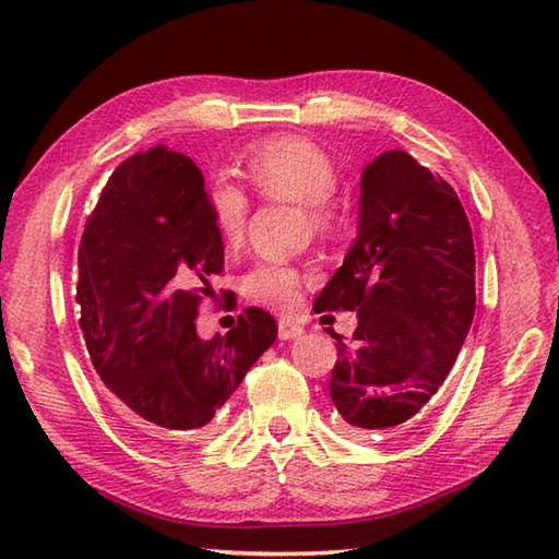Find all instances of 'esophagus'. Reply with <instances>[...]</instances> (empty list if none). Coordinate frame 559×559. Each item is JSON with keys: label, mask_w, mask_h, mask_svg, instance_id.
Masks as SVG:
<instances>
[{"label": "esophagus", "mask_w": 559, "mask_h": 559, "mask_svg": "<svg viewBox=\"0 0 559 559\" xmlns=\"http://www.w3.org/2000/svg\"><path fill=\"white\" fill-rule=\"evenodd\" d=\"M278 336H281L283 341L298 338V336H302V326L290 322V319H281V322H278Z\"/></svg>", "instance_id": "1"}]
</instances>
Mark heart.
Instances as JSON below:
<instances>
[{"label": "heart", "mask_w": 559, "mask_h": 559, "mask_svg": "<svg viewBox=\"0 0 559 559\" xmlns=\"http://www.w3.org/2000/svg\"><path fill=\"white\" fill-rule=\"evenodd\" d=\"M247 175L261 194L310 206V218L319 228L329 223L326 201L336 192L338 175L334 163L314 141L302 136H278L259 144L247 160ZM209 209L221 240L240 245L247 225L249 201L230 180L209 187ZM242 295L269 310L288 312L300 302V278L290 266L264 261L242 276Z\"/></svg>", "instance_id": "b5f03b06"}]
</instances>
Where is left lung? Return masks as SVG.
Returning <instances> with one entry per match:
<instances>
[{
  "mask_svg": "<svg viewBox=\"0 0 559 559\" xmlns=\"http://www.w3.org/2000/svg\"><path fill=\"white\" fill-rule=\"evenodd\" d=\"M336 310L358 312L353 341L334 334L329 391L341 425L396 432L442 386L476 314L466 211L406 151L379 153L362 170L358 235L314 300V312Z\"/></svg>",
  "mask_w": 559,
  "mask_h": 559,
  "instance_id": "8db88e82",
  "label": "left lung"
}]
</instances>
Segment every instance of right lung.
Masks as SVG:
<instances>
[{"mask_svg": "<svg viewBox=\"0 0 559 559\" xmlns=\"http://www.w3.org/2000/svg\"><path fill=\"white\" fill-rule=\"evenodd\" d=\"M223 271V240L192 158L151 148L103 189L79 247V326L110 406L151 437L206 430L278 326L249 307L201 338L199 293Z\"/></svg>", "mask_w": 559, "mask_h": 559, "instance_id": "1", "label": "right lung"}]
</instances>
